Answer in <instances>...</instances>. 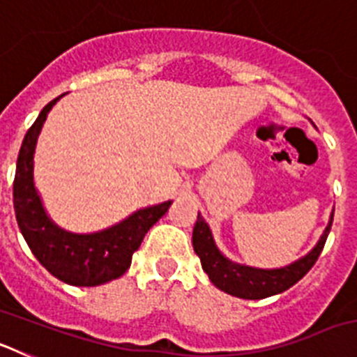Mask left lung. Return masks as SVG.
Listing matches in <instances>:
<instances>
[{"label":"left lung","mask_w":357,"mask_h":357,"mask_svg":"<svg viewBox=\"0 0 357 357\" xmlns=\"http://www.w3.org/2000/svg\"><path fill=\"white\" fill-rule=\"evenodd\" d=\"M333 216H331L329 225L324 230L317 247L296 263L279 268V270H257V268L241 266V264H236L223 257L214 245L209 225L200 214H198L193 229V248L200 257L204 272L209 275L211 282L216 288L232 296H238V298L259 301V298H266V296L289 289L313 268L327 241L331 225H333Z\"/></svg>","instance_id":"1"}]
</instances>
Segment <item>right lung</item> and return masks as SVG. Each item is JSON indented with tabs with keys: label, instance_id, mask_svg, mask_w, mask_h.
Masks as SVG:
<instances>
[{
	"label": "right lung",
	"instance_id": "add662e5",
	"mask_svg": "<svg viewBox=\"0 0 357 357\" xmlns=\"http://www.w3.org/2000/svg\"><path fill=\"white\" fill-rule=\"evenodd\" d=\"M59 98L40 110L19 150L14 178L15 220L31 254L53 277L71 286L105 284L127 272L132 254L141 247L150 227L166 214L172 202L137 211L118 225L96 234H71L59 229L44 211L33 185L37 137Z\"/></svg>",
	"mask_w": 357,
	"mask_h": 357
}]
</instances>
